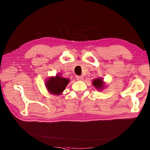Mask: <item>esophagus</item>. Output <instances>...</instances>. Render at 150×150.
Segmentation results:
<instances>
[{"label":"esophagus","instance_id":"esophagus-1","mask_svg":"<svg viewBox=\"0 0 150 150\" xmlns=\"http://www.w3.org/2000/svg\"><path fill=\"white\" fill-rule=\"evenodd\" d=\"M76 79L77 81H83V76H76Z\"/></svg>","mask_w":150,"mask_h":150}]
</instances>
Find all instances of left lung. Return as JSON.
Instances as JSON below:
<instances>
[{"instance_id": "1", "label": "left lung", "mask_w": 150, "mask_h": 150, "mask_svg": "<svg viewBox=\"0 0 150 150\" xmlns=\"http://www.w3.org/2000/svg\"><path fill=\"white\" fill-rule=\"evenodd\" d=\"M103 80H101V79L98 78V79H95L93 81V84L95 88L98 89H102V88L103 87Z\"/></svg>"}]
</instances>
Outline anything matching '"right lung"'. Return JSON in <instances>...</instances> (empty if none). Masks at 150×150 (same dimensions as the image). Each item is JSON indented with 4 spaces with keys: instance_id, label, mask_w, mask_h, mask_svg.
Segmentation results:
<instances>
[{
    "instance_id": "right-lung-1",
    "label": "right lung",
    "mask_w": 150,
    "mask_h": 150,
    "mask_svg": "<svg viewBox=\"0 0 150 150\" xmlns=\"http://www.w3.org/2000/svg\"><path fill=\"white\" fill-rule=\"evenodd\" d=\"M69 79L56 76L49 78L46 82V87L49 91L53 94H60L64 91Z\"/></svg>"
}]
</instances>
